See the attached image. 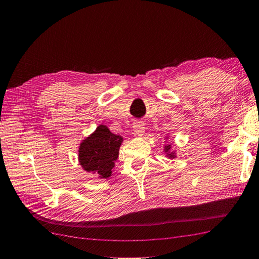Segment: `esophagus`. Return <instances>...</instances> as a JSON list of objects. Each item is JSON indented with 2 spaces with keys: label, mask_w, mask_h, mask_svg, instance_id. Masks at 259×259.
Returning <instances> with one entry per match:
<instances>
[{
  "label": "esophagus",
  "mask_w": 259,
  "mask_h": 259,
  "mask_svg": "<svg viewBox=\"0 0 259 259\" xmlns=\"http://www.w3.org/2000/svg\"><path fill=\"white\" fill-rule=\"evenodd\" d=\"M133 130H134L135 135H138V136H142L145 132L144 125L142 123H140V121H138V123H134Z\"/></svg>",
  "instance_id": "34e87169"
}]
</instances>
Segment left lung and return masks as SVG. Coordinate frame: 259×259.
<instances>
[{
	"mask_svg": "<svg viewBox=\"0 0 259 259\" xmlns=\"http://www.w3.org/2000/svg\"><path fill=\"white\" fill-rule=\"evenodd\" d=\"M169 136H167L165 138V140H168ZM163 152L165 154V157H167L168 159H175L176 157H177V154H176V151L172 150V146L170 144H164L163 145Z\"/></svg>",
	"mask_w": 259,
	"mask_h": 259,
	"instance_id": "1",
	"label": "left lung"
}]
</instances>
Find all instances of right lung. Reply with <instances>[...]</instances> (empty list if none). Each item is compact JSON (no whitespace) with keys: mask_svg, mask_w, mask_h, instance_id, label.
Wrapping results in <instances>:
<instances>
[{"mask_svg":"<svg viewBox=\"0 0 259 259\" xmlns=\"http://www.w3.org/2000/svg\"><path fill=\"white\" fill-rule=\"evenodd\" d=\"M123 136L111 133L106 125H99L94 133L81 141L77 150V160L87 172L108 179L118 159Z\"/></svg>","mask_w":259,"mask_h":259,"instance_id":"1","label":"right lung"}]
</instances>
